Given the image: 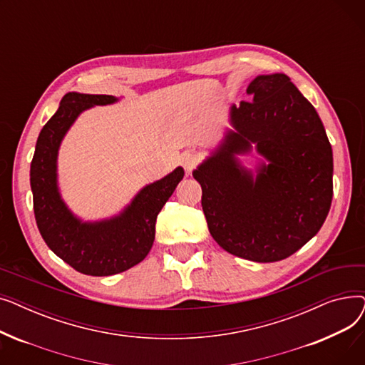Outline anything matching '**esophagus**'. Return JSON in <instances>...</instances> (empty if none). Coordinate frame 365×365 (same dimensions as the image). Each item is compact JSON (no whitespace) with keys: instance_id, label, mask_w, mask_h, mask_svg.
<instances>
[{"instance_id":"esophagus-1","label":"esophagus","mask_w":365,"mask_h":365,"mask_svg":"<svg viewBox=\"0 0 365 365\" xmlns=\"http://www.w3.org/2000/svg\"><path fill=\"white\" fill-rule=\"evenodd\" d=\"M180 163H182L183 168H185L187 173H190V171H192V170L198 165L200 157L197 155V153H194V152H185L183 155H182V158H180Z\"/></svg>"}]
</instances>
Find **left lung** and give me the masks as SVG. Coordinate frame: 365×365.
<instances>
[{
    "label": "left lung",
    "instance_id": "left-lung-1",
    "mask_svg": "<svg viewBox=\"0 0 365 365\" xmlns=\"http://www.w3.org/2000/svg\"><path fill=\"white\" fill-rule=\"evenodd\" d=\"M252 102L232 106L220 148L194 178L215 241L234 256L267 263L296 253L321 229L333 198V150L315 108L284 73L259 75ZM270 164L256 181L233 155L251 148Z\"/></svg>",
    "mask_w": 365,
    "mask_h": 365
}]
</instances>
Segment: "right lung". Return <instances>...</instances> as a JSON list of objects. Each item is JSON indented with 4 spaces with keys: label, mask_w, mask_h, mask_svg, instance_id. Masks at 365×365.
I'll use <instances>...</instances> for the list:
<instances>
[{
    "label": "right lung",
    "mask_w": 365,
    "mask_h": 365,
    "mask_svg": "<svg viewBox=\"0 0 365 365\" xmlns=\"http://www.w3.org/2000/svg\"><path fill=\"white\" fill-rule=\"evenodd\" d=\"M115 101L109 94H65L59 109L38 136L31 163L34 213L43 240L75 271L91 277L124 272L148 256L155 240L157 216L185 175L178 167L164 179L143 187L124 212L110 220L83 223L72 216L57 190V150L83 110Z\"/></svg>",
    "instance_id": "right-lung-1"
}]
</instances>
